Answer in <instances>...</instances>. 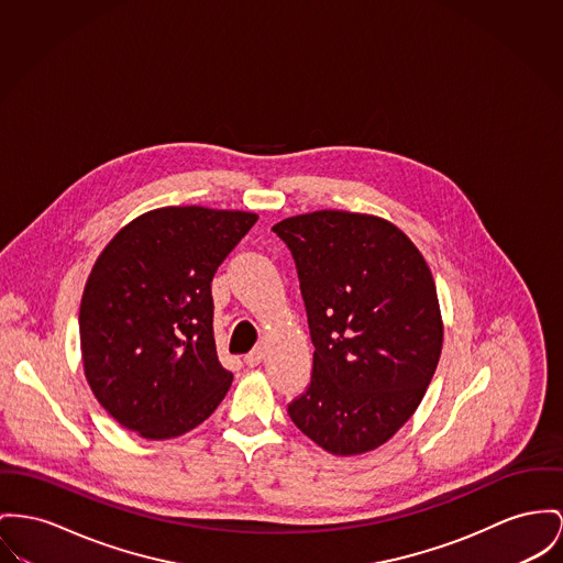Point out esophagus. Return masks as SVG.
Segmentation results:
<instances>
[{
    "label": "esophagus",
    "instance_id": "34e87169",
    "mask_svg": "<svg viewBox=\"0 0 563 563\" xmlns=\"http://www.w3.org/2000/svg\"><path fill=\"white\" fill-rule=\"evenodd\" d=\"M264 361V347H254L247 356H245V363L250 365V367H258L261 363Z\"/></svg>",
    "mask_w": 563,
    "mask_h": 563
}]
</instances>
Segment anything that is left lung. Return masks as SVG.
<instances>
[{
  "mask_svg": "<svg viewBox=\"0 0 563 563\" xmlns=\"http://www.w3.org/2000/svg\"><path fill=\"white\" fill-rule=\"evenodd\" d=\"M273 230L295 256L316 347L288 413L335 456L379 449L412 418L442 354L431 268L401 228L369 213L322 209Z\"/></svg>",
  "mask_w": 563,
  "mask_h": 563,
  "instance_id": "1",
  "label": "left lung"
}]
</instances>
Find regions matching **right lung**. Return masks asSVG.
<instances>
[{
    "mask_svg": "<svg viewBox=\"0 0 563 563\" xmlns=\"http://www.w3.org/2000/svg\"><path fill=\"white\" fill-rule=\"evenodd\" d=\"M256 220L159 207L123 225L96 258L78 311L82 372L121 427L170 440L222 404L232 372L216 350L211 282Z\"/></svg>",
    "mask_w": 563,
    "mask_h": 563,
    "instance_id": "right-lung-1",
    "label": "right lung"
}]
</instances>
